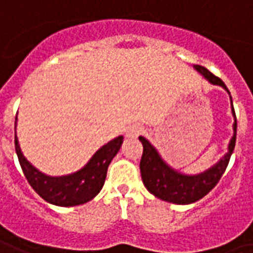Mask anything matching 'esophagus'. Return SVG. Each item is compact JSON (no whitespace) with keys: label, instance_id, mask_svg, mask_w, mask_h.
<instances>
[{"label":"esophagus","instance_id":"34e87169","mask_svg":"<svg viewBox=\"0 0 253 253\" xmlns=\"http://www.w3.org/2000/svg\"><path fill=\"white\" fill-rule=\"evenodd\" d=\"M142 132V127L138 125H134V126L128 127V130L126 131L127 138H137L139 134Z\"/></svg>","mask_w":253,"mask_h":253}]
</instances>
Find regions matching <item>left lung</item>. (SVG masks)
<instances>
[{
	"label": "left lung",
	"instance_id": "1",
	"mask_svg": "<svg viewBox=\"0 0 253 253\" xmlns=\"http://www.w3.org/2000/svg\"><path fill=\"white\" fill-rule=\"evenodd\" d=\"M193 67L194 70L200 72L210 84L223 87L230 96V91L226 87V84L222 82V79L215 77L213 74H211L201 65H193ZM230 104L234 123H233V137L227 145V152L225 153V156L220 157L213 166H211L210 169L203 171L200 174L188 175V174H183L181 171L172 169L169 164L164 162L163 157L160 156L156 148L148 139L145 137H139V141L142 142V146H144L139 169H141L142 182H144L145 188L148 189V192H151L153 196H156L160 200L185 206V204H192V203L199 201L215 188V185L218 183L225 172L231 153L234 151V145H236L237 121H236L231 96Z\"/></svg>",
	"mask_w": 253,
	"mask_h": 253
}]
</instances>
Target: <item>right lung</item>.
<instances>
[{
  "label": "right lung",
  "mask_w": 253,
  "mask_h": 253,
  "mask_svg": "<svg viewBox=\"0 0 253 253\" xmlns=\"http://www.w3.org/2000/svg\"><path fill=\"white\" fill-rule=\"evenodd\" d=\"M122 144L123 135H119L102 145L81 169L68 175L52 176L43 174L28 162L15 135L16 153L28 183L43 200L59 207L79 206L94 199L104 186L109 163L119 152Z\"/></svg>",
  "instance_id": "right-lung-1"
}]
</instances>
